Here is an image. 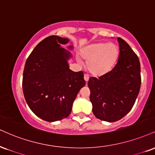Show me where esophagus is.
<instances>
[{
	"mask_svg": "<svg viewBox=\"0 0 155 155\" xmlns=\"http://www.w3.org/2000/svg\"><path fill=\"white\" fill-rule=\"evenodd\" d=\"M84 80L86 82H87V81H89V76L88 74H84Z\"/></svg>",
	"mask_w": 155,
	"mask_h": 155,
	"instance_id": "1",
	"label": "esophagus"
}]
</instances>
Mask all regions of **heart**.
Instances as JSON below:
<instances>
[{
	"mask_svg": "<svg viewBox=\"0 0 155 155\" xmlns=\"http://www.w3.org/2000/svg\"><path fill=\"white\" fill-rule=\"evenodd\" d=\"M81 55L87 61L89 73L94 76H101L114 68L119 58V49L114 43L94 42L84 48Z\"/></svg>",
	"mask_w": 155,
	"mask_h": 155,
	"instance_id": "1",
	"label": "heart"
}]
</instances>
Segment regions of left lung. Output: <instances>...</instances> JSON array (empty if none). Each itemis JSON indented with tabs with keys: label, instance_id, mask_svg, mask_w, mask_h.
<instances>
[{
	"label": "left lung",
	"instance_id": "obj_1",
	"mask_svg": "<svg viewBox=\"0 0 155 155\" xmlns=\"http://www.w3.org/2000/svg\"><path fill=\"white\" fill-rule=\"evenodd\" d=\"M118 61L114 68L97 79L90 77L88 87L92 112L107 122L120 120L131 110L141 87L139 60L126 41L118 37Z\"/></svg>",
	"mask_w": 155,
	"mask_h": 155
}]
</instances>
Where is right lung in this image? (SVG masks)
Segmentation results:
<instances>
[{"label": "right lung", "mask_w": 155, "mask_h": 155, "mask_svg": "<svg viewBox=\"0 0 155 155\" xmlns=\"http://www.w3.org/2000/svg\"><path fill=\"white\" fill-rule=\"evenodd\" d=\"M67 38L51 35L42 40L26 61L22 89L24 98L37 116L48 122L61 120L70 115L73 102L84 87L82 71L69 69L72 55L61 47ZM73 50V45L68 47Z\"/></svg>", "instance_id": "right-lung-1"}]
</instances>
